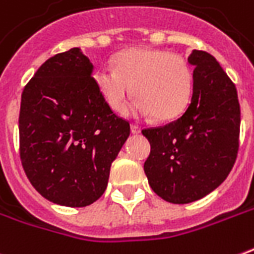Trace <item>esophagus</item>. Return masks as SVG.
<instances>
[{"label": "esophagus", "mask_w": 254, "mask_h": 254, "mask_svg": "<svg viewBox=\"0 0 254 254\" xmlns=\"http://www.w3.org/2000/svg\"><path fill=\"white\" fill-rule=\"evenodd\" d=\"M140 127H137V125H130V132L133 133V134H137V133H140Z\"/></svg>", "instance_id": "1"}]
</instances>
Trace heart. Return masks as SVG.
Masks as SVG:
<instances>
[{
	"instance_id": "obj_1",
	"label": "heart",
	"mask_w": 254,
	"mask_h": 254,
	"mask_svg": "<svg viewBox=\"0 0 254 254\" xmlns=\"http://www.w3.org/2000/svg\"><path fill=\"white\" fill-rule=\"evenodd\" d=\"M96 89L114 113L124 114L129 97L137 100L132 114L170 121L189 106L194 72L180 55L162 49L130 48L118 53L114 68L102 67L93 77Z\"/></svg>"
}]
</instances>
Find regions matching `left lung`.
<instances>
[{
    "label": "left lung",
    "mask_w": 254,
    "mask_h": 254,
    "mask_svg": "<svg viewBox=\"0 0 254 254\" xmlns=\"http://www.w3.org/2000/svg\"><path fill=\"white\" fill-rule=\"evenodd\" d=\"M194 89L180 118L144 129L151 144L144 173L154 192L170 203L198 201L224 182L239 147L237 88L210 53L194 49Z\"/></svg>",
    "instance_id": "1"
}]
</instances>
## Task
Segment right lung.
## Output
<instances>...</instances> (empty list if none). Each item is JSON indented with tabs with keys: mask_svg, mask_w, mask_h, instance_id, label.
<instances>
[{
	"mask_svg": "<svg viewBox=\"0 0 254 254\" xmlns=\"http://www.w3.org/2000/svg\"><path fill=\"white\" fill-rule=\"evenodd\" d=\"M93 70L81 48H71L48 59L23 90V169L44 198L62 206L84 207L102 196L130 133L100 96Z\"/></svg>",
	"mask_w": 254,
	"mask_h": 254,
	"instance_id": "1",
	"label": "right lung"
}]
</instances>
